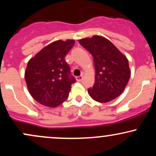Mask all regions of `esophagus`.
Listing matches in <instances>:
<instances>
[{"instance_id": "34e87169", "label": "esophagus", "mask_w": 156, "mask_h": 156, "mask_svg": "<svg viewBox=\"0 0 156 156\" xmlns=\"http://www.w3.org/2000/svg\"><path fill=\"white\" fill-rule=\"evenodd\" d=\"M82 79H83V76H77L76 77V80H78V81H81Z\"/></svg>"}]
</instances>
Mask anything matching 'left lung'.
Returning a JSON list of instances; mask_svg holds the SVG:
<instances>
[{"label":"left lung","mask_w":156,"mask_h":156,"mask_svg":"<svg viewBox=\"0 0 156 156\" xmlns=\"http://www.w3.org/2000/svg\"><path fill=\"white\" fill-rule=\"evenodd\" d=\"M78 42L94 58V84L88 89L93 100L107 103L119 97L126 87L130 77L127 58L112 42L101 36L80 39Z\"/></svg>","instance_id":"1"}]
</instances>
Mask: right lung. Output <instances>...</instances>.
<instances>
[{"label": "right lung", "instance_id": "obj_1", "mask_svg": "<svg viewBox=\"0 0 156 156\" xmlns=\"http://www.w3.org/2000/svg\"><path fill=\"white\" fill-rule=\"evenodd\" d=\"M74 43L73 39L55 41L28 62L25 80L31 95L40 104L54 108L67 99L76 80L64 58Z\"/></svg>", "mask_w": 156, "mask_h": 156}]
</instances>
